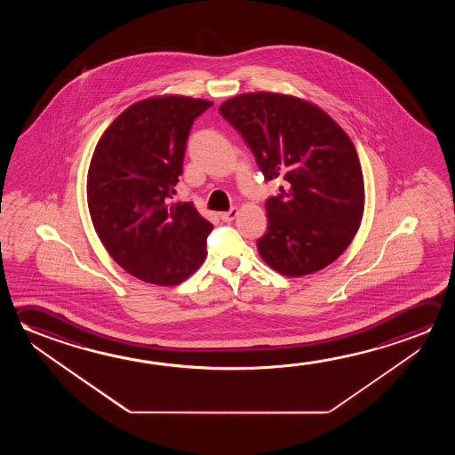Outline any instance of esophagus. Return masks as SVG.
I'll use <instances>...</instances> for the list:
<instances>
[{
	"label": "esophagus",
	"mask_w": 455,
	"mask_h": 455,
	"mask_svg": "<svg viewBox=\"0 0 455 455\" xmlns=\"http://www.w3.org/2000/svg\"><path fill=\"white\" fill-rule=\"evenodd\" d=\"M238 216V208H231L230 211H227V212H222L220 214V219L224 220V222H231V220H235Z\"/></svg>",
	"instance_id": "esophagus-1"
}]
</instances>
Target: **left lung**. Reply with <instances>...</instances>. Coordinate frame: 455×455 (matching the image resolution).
<instances>
[{"instance_id":"1","label":"left lung","mask_w":455,"mask_h":455,"mask_svg":"<svg viewBox=\"0 0 455 455\" xmlns=\"http://www.w3.org/2000/svg\"><path fill=\"white\" fill-rule=\"evenodd\" d=\"M219 111L265 180H285L265 203L261 259L291 277L325 268L347 249L363 216V174L349 136L321 108L291 95L243 93Z\"/></svg>"}]
</instances>
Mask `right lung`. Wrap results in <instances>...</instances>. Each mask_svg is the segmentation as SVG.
Returning a JSON list of instances; mask_svg holds the SVG:
<instances>
[{"instance_id": "1", "label": "right lung", "mask_w": 455, "mask_h": 455, "mask_svg": "<svg viewBox=\"0 0 455 455\" xmlns=\"http://www.w3.org/2000/svg\"><path fill=\"white\" fill-rule=\"evenodd\" d=\"M202 98H148L98 141L87 176L90 217L106 251L144 283L178 285L206 257L212 224L194 204L172 203Z\"/></svg>"}]
</instances>
